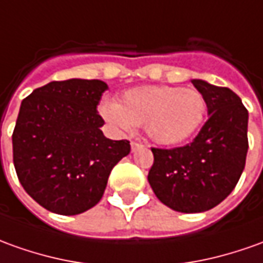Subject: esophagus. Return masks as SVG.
I'll return each mask as SVG.
<instances>
[{
    "label": "esophagus",
    "mask_w": 263,
    "mask_h": 263,
    "mask_svg": "<svg viewBox=\"0 0 263 263\" xmlns=\"http://www.w3.org/2000/svg\"><path fill=\"white\" fill-rule=\"evenodd\" d=\"M143 144L142 143H137V142H132V152H136L137 149H140Z\"/></svg>",
    "instance_id": "esophagus-1"
}]
</instances>
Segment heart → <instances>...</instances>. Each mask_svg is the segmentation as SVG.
<instances>
[{"mask_svg":"<svg viewBox=\"0 0 263 263\" xmlns=\"http://www.w3.org/2000/svg\"><path fill=\"white\" fill-rule=\"evenodd\" d=\"M100 110L103 117L121 132L144 124L153 142L173 146L195 135L206 114V100L196 88L140 86L121 94L120 103L104 101Z\"/></svg>","mask_w":263,"mask_h":263,"instance_id":"obj_1","label":"heart"}]
</instances>
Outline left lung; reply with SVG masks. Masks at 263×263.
Listing matches in <instances>:
<instances>
[{
	"label": "left lung",
	"instance_id": "left-lung-1",
	"mask_svg": "<svg viewBox=\"0 0 263 263\" xmlns=\"http://www.w3.org/2000/svg\"><path fill=\"white\" fill-rule=\"evenodd\" d=\"M203 94L209 119L190 144L152 149V189L167 208L200 213L231 195L245 169L248 153V110L231 88L193 79Z\"/></svg>",
	"mask_w": 263,
	"mask_h": 263
}]
</instances>
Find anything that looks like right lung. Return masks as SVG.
I'll return each mask as SVG.
<instances>
[{
  "label": "right lung",
  "mask_w": 263,
  "mask_h": 263,
  "mask_svg": "<svg viewBox=\"0 0 263 263\" xmlns=\"http://www.w3.org/2000/svg\"><path fill=\"white\" fill-rule=\"evenodd\" d=\"M107 88L101 80L51 81L21 103L14 166L25 192L47 211L71 216L91 209L111 169L130 153L127 140L101 132L97 104Z\"/></svg>",
  "instance_id": "1"
}]
</instances>
